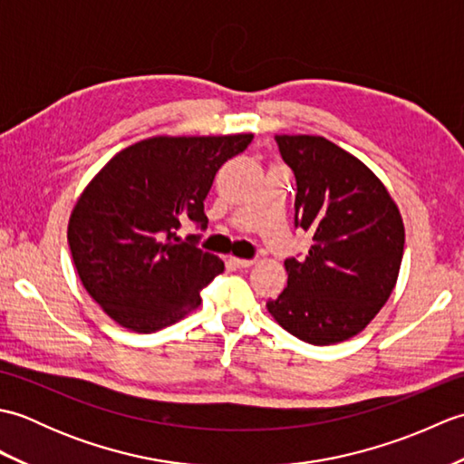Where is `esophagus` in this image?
Wrapping results in <instances>:
<instances>
[{
    "mask_svg": "<svg viewBox=\"0 0 464 464\" xmlns=\"http://www.w3.org/2000/svg\"><path fill=\"white\" fill-rule=\"evenodd\" d=\"M231 263H233L235 267H237V269H249L255 261H253V259H239V257H231Z\"/></svg>",
    "mask_w": 464,
    "mask_h": 464,
    "instance_id": "1",
    "label": "esophagus"
}]
</instances>
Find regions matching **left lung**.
Segmentation results:
<instances>
[{
    "label": "left lung",
    "mask_w": 464,
    "mask_h": 464,
    "mask_svg": "<svg viewBox=\"0 0 464 464\" xmlns=\"http://www.w3.org/2000/svg\"><path fill=\"white\" fill-rule=\"evenodd\" d=\"M297 181L295 227L313 239L287 259V287L267 309L311 344L361 333L397 285L405 225L387 187L367 165L319 135H275Z\"/></svg>",
    "instance_id": "1"
}]
</instances>
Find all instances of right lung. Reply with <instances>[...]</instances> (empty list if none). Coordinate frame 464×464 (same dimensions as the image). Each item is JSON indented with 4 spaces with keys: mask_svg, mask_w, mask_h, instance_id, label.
<instances>
[{
    "mask_svg": "<svg viewBox=\"0 0 464 464\" xmlns=\"http://www.w3.org/2000/svg\"><path fill=\"white\" fill-rule=\"evenodd\" d=\"M251 140L150 137L111 157L85 187L67 241L85 291L115 323L155 333L199 307L201 289L225 265L177 229L185 219L205 229L203 201L215 173Z\"/></svg>",
    "mask_w": 464,
    "mask_h": 464,
    "instance_id": "1",
    "label": "right lung"
}]
</instances>
